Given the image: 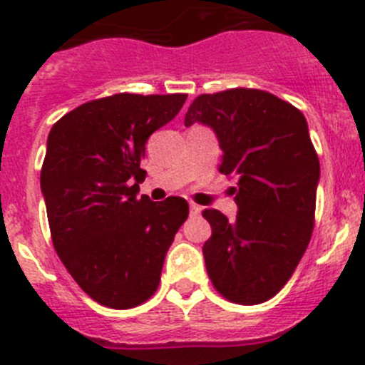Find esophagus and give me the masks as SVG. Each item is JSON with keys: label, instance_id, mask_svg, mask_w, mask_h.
I'll return each instance as SVG.
<instances>
[{"label": "esophagus", "instance_id": "obj_1", "mask_svg": "<svg viewBox=\"0 0 365 365\" xmlns=\"http://www.w3.org/2000/svg\"><path fill=\"white\" fill-rule=\"evenodd\" d=\"M189 210H190V216H198V214L202 212V207L196 205V203H190Z\"/></svg>", "mask_w": 365, "mask_h": 365}]
</instances>
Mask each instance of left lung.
I'll return each mask as SVG.
<instances>
[{"label": "left lung", "mask_w": 365, "mask_h": 365, "mask_svg": "<svg viewBox=\"0 0 365 365\" xmlns=\"http://www.w3.org/2000/svg\"><path fill=\"white\" fill-rule=\"evenodd\" d=\"M194 122L214 129L220 173L237 180L236 220L203 210L207 274L230 302L261 304L288 282L312 237L321 163L308 124L290 102L252 88L198 95L185 113V125Z\"/></svg>", "instance_id": "left-lung-1"}]
</instances>
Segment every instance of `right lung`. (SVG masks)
Returning a JSON list of instances; mask_svg holds the SVG:
<instances>
[{"instance_id": "add662e5", "label": "right lung", "mask_w": 365, "mask_h": 365, "mask_svg": "<svg viewBox=\"0 0 365 365\" xmlns=\"http://www.w3.org/2000/svg\"><path fill=\"white\" fill-rule=\"evenodd\" d=\"M185 93H117L53 124L41 169L53 248L98 304L128 309L158 288L163 259L189 216L183 198H138L149 136L182 110Z\"/></svg>"}]
</instances>
